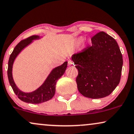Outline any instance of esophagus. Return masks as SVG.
<instances>
[{
	"label": "esophagus",
	"instance_id": "1",
	"mask_svg": "<svg viewBox=\"0 0 134 134\" xmlns=\"http://www.w3.org/2000/svg\"><path fill=\"white\" fill-rule=\"evenodd\" d=\"M74 65V62H72V60H69V61H68V65L69 66H72V65Z\"/></svg>",
	"mask_w": 134,
	"mask_h": 134
}]
</instances>
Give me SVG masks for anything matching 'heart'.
<instances>
[{
	"mask_svg": "<svg viewBox=\"0 0 134 134\" xmlns=\"http://www.w3.org/2000/svg\"><path fill=\"white\" fill-rule=\"evenodd\" d=\"M80 41H81V39H78V40L76 41V43H79Z\"/></svg>",
	"mask_w": 134,
	"mask_h": 134,
	"instance_id": "heart-1",
	"label": "heart"
}]
</instances>
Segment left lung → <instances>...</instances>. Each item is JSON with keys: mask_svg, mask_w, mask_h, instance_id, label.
I'll return each instance as SVG.
<instances>
[{"mask_svg": "<svg viewBox=\"0 0 134 134\" xmlns=\"http://www.w3.org/2000/svg\"><path fill=\"white\" fill-rule=\"evenodd\" d=\"M92 45L74 54L79 92L85 97L100 99L109 96L120 81L122 56L116 41L104 32L91 38Z\"/></svg>", "mask_w": 134, "mask_h": 134, "instance_id": "8db88e82", "label": "left lung"}]
</instances>
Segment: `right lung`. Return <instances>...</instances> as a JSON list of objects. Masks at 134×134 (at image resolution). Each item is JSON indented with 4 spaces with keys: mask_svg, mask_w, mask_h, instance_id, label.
I'll use <instances>...</instances> for the list:
<instances>
[{
    "mask_svg": "<svg viewBox=\"0 0 134 134\" xmlns=\"http://www.w3.org/2000/svg\"><path fill=\"white\" fill-rule=\"evenodd\" d=\"M38 38L39 37L38 35H32L24 40H21L15 46L9 58L8 70H7L9 83L18 97L24 102L34 103V104L44 102L52 99L55 94L56 82L65 73L67 66V62L65 61L61 65L58 66L53 69L44 83L34 91L30 93H25L19 90L16 86L12 76V67H13V62L16 57L24 47L31 43L33 40Z\"/></svg>",
    "mask_w": 134,
    "mask_h": 134,
    "instance_id": "obj_1",
    "label": "right lung"
}]
</instances>
